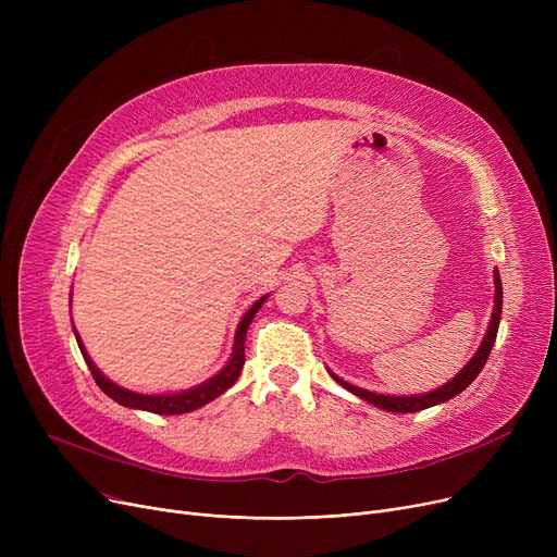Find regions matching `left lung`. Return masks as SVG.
Segmentation results:
<instances>
[{"label": "left lung", "mask_w": 557, "mask_h": 557, "mask_svg": "<svg viewBox=\"0 0 557 557\" xmlns=\"http://www.w3.org/2000/svg\"><path fill=\"white\" fill-rule=\"evenodd\" d=\"M502 307H504V288H502V277H499V271H494V311H492V320L487 325V334L481 343V347L476 349V355L472 357V361H467V366L451 379L449 384H445L443 388L437 391H431L426 395H413V397H395V395H376V393H370V391H363V388H357L352 384L343 382L341 376H336L334 372H330L336 382L349 391L352 395L384 408V411H391V413H416V411H424V408L429 406H435L441 401H447L456 395H460L467 386H470L474 379L479 376V372L483 370L490 352H492V345H494V338H496V332H499V320H502Z\"/></svg>", "instance_id": "8db88e82"}]
</instances>
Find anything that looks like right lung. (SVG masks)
Wrapping results in <instances>:
<instances>
[{"label": "right lung", "instance_id": "1", "mask_svg": "<svg viewBox=\"0 0 557 557\" xmlns=\"http://www.w3.org/2000/svg\"><path fill=\"white\" fill-rule=\"evenodd\" d=\"M263 300H267V296L259 298L248 311L246 315L242 318V323L237 327V336H234V347H232V357L227 361V366L214 374L212 379H208V382H202L200 386H194L189 391H183V393H173V395H141V393H133V391H126L122 386L112 384L108 376H103V372L92 363V359L87 357L85 347L81 343V336L78 332L76 334V343L81 347V355L87 363V368H90L92 376L97 386L108 395L112 397L116 404L122 406H128V408H139V411H149V413H158V416H181V413H189V411H196V408L210 404L212 399H216L219 395H223L234 382H237L239 374H242V368L246 363V355H244V343H246V332L252 323L255 313L259 311V307L263 305Z\"/></svg>", "mask_w": 557, "mask_h": 557}]
</instances>
